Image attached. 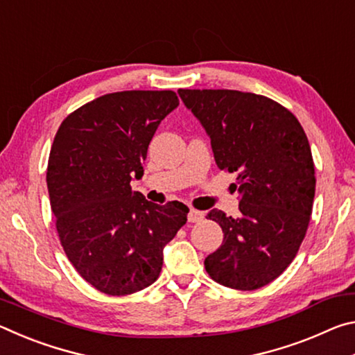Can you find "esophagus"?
Masks as SVG:
<instances>
[{"mask_svg":"<svg viewBox=\"0 0 355 355\" xmlns=\"http://www.w3.org/2000/svg\"><path fill=\"white\" fill-rule=\"evenodd\" d=\"M203 218H205V213L199 211V209H191L188 213V220L189 222H202Z\"/></svg>","mask_w":355,"mask_h":355,"instance_id":"esophagus-1","label":"esophagus"}]
</instances>
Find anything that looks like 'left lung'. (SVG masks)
I'll use <instances>...</instances> for the list:
<instances>
[{"label":"left lung","mask_w":355,"mask_h":355,"mask_svg":"<svg viewBox=\"0 0 355 355\" xmlns=\"http://www.w3.org/2000/svg\"><path fill=\"white\" fill-rule=\"evenodd\" d=\"M180 97L211 139L216 164L236 172L239 214L211 209L224 232L205 258L218 284L252 291L290 266L307 233L315 197V164L307 135L277 101L230 89H180Z\"/></svg>","instance_id":"1"}]
</instances>
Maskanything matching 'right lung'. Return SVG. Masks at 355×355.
<instances>
[{
    "instance_id": "1",
    "label": "right lung",
    "mask_w": 355,
    "mask_h": 355,
    "mask_svg": "<svg viewBox=\"0 0 355 355\" xmlns=\"http://www.w3.org/2000/svg\"><path fill=\"white\" fill-rule=\"evenodd\" d=\"M178 103L173 91L101 95L69 114L53 141L46 186L59 241L78 274L110 296L152 285L164 245L186 224L183 203L156 205L130 184Z\"/></svg>"
}]
</instances>
